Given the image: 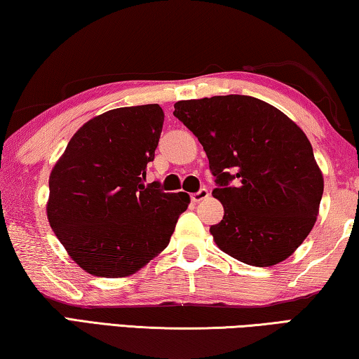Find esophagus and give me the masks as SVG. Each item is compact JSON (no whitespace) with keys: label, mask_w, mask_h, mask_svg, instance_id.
Returning <instances> with one entry per match:
<instances>
[{"label":"esophagus","mask_w":359,"mask_h":359,"mask_svg":"<svg viewBox=\"0 0 359 359\" xmlns=\"http://www.w3.org/2000/svg\"><path fill=\"white\" fill-rule=\"evenodd\" d=\"M208 196H209V190H208V188H201V190H199V191L191 194V201H193V203L204 201V199L208 198Z\"/></svg>","instance_id":"34e87169"}]
</instances>
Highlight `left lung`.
<instances>
[{
    "label": "left lung",
    "instance_id": "1",
    "mask_svg": "<svg viewBox=\"0 0 359 359\" xmlns=\"http://www.w3.org/2000/svg\"><path fill=\"white\" fill-rule=\"evenodd\" d=\"M174 115L201 142L215 175L212 194L224 209L210 226L218 248L258 267L293 255L317 222L325 187L304 131L244 95L179 101Z\"/></svg>",
    "mask_w": 359,
    "mask_h": 359
}]
</instances>
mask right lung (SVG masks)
I'll list each match as a JSON object with an SVG mask.
<instances>
[{"instance_id": "add662e5", "label": "right lung", "mask_w": 359, "mask_h": 359, "mask_svg": "<svg viewBox=\"0 0 359 359\" xmlns=\"http://www.w3.org/2000/svg\"><path fill=\"white\" fill-rule=\"evenodd\" d=\"M165 112L158 104L118 107L77 130L48 179L47 218L85 272L135 274L169 244L187 193L145 185Z\"/></svg>"}]
</instances>
